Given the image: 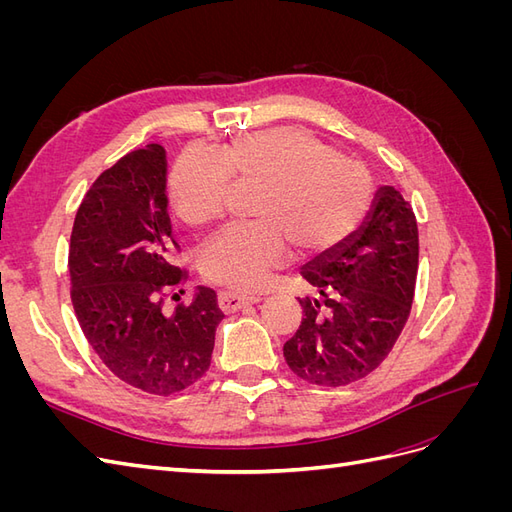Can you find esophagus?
<instances>
[{"label": "esophagus", "mask_w": 512, "mask_h": 512, "mask_svg": "<svg viewBox=\"0 0 512 512\" xmlns=\"http://www.w3.org/2000/svg\"><path fill=\"white\" fill-rule=\"evenodd\" d=\"M258 297H252V294H237V292H230L224 290L218 294V307L222 309L224 314H232V312H239V309L247 307V305H254L258 303Z\"/></svg>", "instance_id": "34e87169"}]
</instances>
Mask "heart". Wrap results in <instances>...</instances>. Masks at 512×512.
<instances>
[{"label":"heart","instance_id":"1","mask_svg":"<svg viewBox=\"0 0 512 512\" xmlns=\"http://www.w3.org/2000/svg\"><path fill=\"white\" fill-rule=\"evenodd\" d=\"M232 185L260 188L250 209L256 222L213 239L200 271L241 292L265 288L290 252L324 258L342 250L363 228L376 194L367 168L339 158L318 136L271 128L235 138L220 158L183 153L168 181L170 209L183 226L209 228L226 215Z\"/></svg>","mask_w":512,"mask_h":512}]
</instances>
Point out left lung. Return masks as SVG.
I'll list each match as a JSON object with an SVG mask.
<instances>
[{
    "instance_id": "8db88e82",
    "label": "left lung",
    "mask_w": 512,
    "mask_h": 512,
    "mask_svg": "<svg viewBox=\"0 0 512 512\" xmlns=\"http://www.w3.org/2000/svg\"><path fill=\"white\" fill-rule=\"evenodd\" d=\"M416 271L414 211L393 185H382L356 237L301 269L314 294L299 299L301 327L284 344L288 367L320 386L371 374L410 316Z\"/></svg>"
}]
</instances>
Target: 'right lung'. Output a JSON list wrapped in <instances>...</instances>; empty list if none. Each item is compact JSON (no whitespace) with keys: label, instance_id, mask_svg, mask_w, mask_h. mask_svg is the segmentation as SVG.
<instances>
[{"label":"right lung","instance_id":"add662e5","mask_svg":"<svg viewBox=\"0 0 512 512\" xmlns=\"http://www.w3.org/2000/svg\"><path fill=\"white\" fill-rule=\"evenodd\" d=\"M166 207V151L136 149L85 194L68 254L70 297L89 346L119 380L151 395L205 376L224 318L211 288L181 301L188 273L170 260L179 245Z\"/></svg>","mask_w":512,"mask_h":512}]
</instances>
